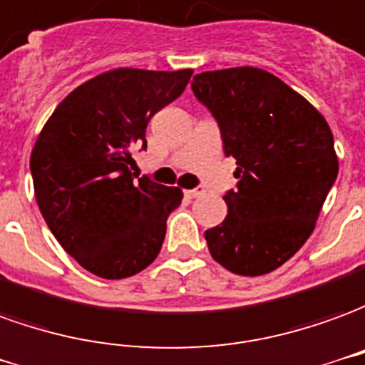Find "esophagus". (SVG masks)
Here are the masks:
<instances>
[{
    "instance_id": "obj_1",
    "label": "esophagus",
    "mask_w": 365,
    "mask_h": 365,
    "mask_svg": "<svg viewBox=\"0 0 365 365\" xmlns=\"http://www.w3.org/2000/svg\"><path fill=\"white\" fill-rule=\"evenodd\" d=\"M185 195H187V198H198V196L204 195V188L202 187L190 188V190H185Z\"/></svg>"
}]
</instances>
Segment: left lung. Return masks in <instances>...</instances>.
<instances>
[{"mask_svg":"<svg viewBox=\"0 0 365 365\" xmlns=\"http://www.w3.org/2000/svg\"><path fill=\"white\" fill-rule=\"evenodd\" d=\"M192 92L237 165V188L224 195L228 216L204 232L210 255L236 275L271 273L309 240L334 185L332 131L314 106L261 68L200 72Z\"/></svg>","mask_w":365,"mask_h":365,"instance_id":"1","label":"left lung"}]
</instances>
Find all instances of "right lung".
Here are the masks:
<instances>
[{"mask_svg": "<svg viewBox=\"0 0 365 365\" xmlns=\"http://www.w3.org/2000/svg\"><path fill=\"white\" fill-rule=\"evenodd\" d=\"M190 76V68L98 74L72 90L38 133L31 153L38 210L64 252L98 277H131L161 252L182 190L137 178L131 151L145 149L149 120Z\"/></svg>", "mask_w": 365, "mask_h": 365, "instance_id": "1", "label": "right lung"}]
</instances>
